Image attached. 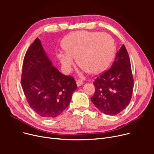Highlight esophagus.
Listing matches in <instances>:
<instances>
[{
    "label": "esophagus",
    "mask_w": 154,
    "mask_h": 154,
    "mask_svg": "<svg viewBox=\"0 0 154 154\" xmlns=\"http://www.w3.org/2000/svg\"><path fill=\"white\" fill-rule=\"evenodd\" d=\"M76 83H77V85L78 87L81 85L82 84H83V81L82 80H77L76 81Z\"/></svg>",
    "instance_id": "1"
}]
</instances>
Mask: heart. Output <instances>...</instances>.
<instances>
[{"mask_svg":"<svg viewBox=\"0 0 154 154\" xmlns=\"http://www.w3.org/2000/svg\"><path fill=\"white\" fill-rule=\"evenodd\" d=\"M65 52L57 58L65 72H69L76 57L78 64L91 74L106 69L115 52L114 40L106 33L79 31L68 35L62 44Z\"/></svg>","mask_w":154,"mask_h":154,"instance_id":"heart-1","label":"heart"}]
</instances>
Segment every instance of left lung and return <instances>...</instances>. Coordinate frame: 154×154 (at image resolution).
<instances>
[{
  "label": "left lung",
  "instance_id": "obj_1",
  "mask_svg": "<svg viewBox=\"0 0 154 154\" xmlns=\"http://www.w3.org/2000/svg\"><path fill=\"white\" fill-rule=\"evenodd\" d=\"M94 84L95 91L91 101L103 114L117 115L129 104L134 79L130 58L124 44L117 51L112 67L97 77Z\"/></svg>",
  "mask_w": 154,
  "mask_h": 154
}]
</instances>
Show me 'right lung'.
I'll use <instances>...</instances> for the list:
<instances>
[{
	"instance_id": "1",
	"label": "right lung",
	"mask_w": 154,
	"mask_h": 154,
	"mask_svg": "<svg viewBox=\"0 0 154 154\" xmlns=\"http://www.w3.org/2000/svg\"><path fill=\"white\" fill-rule=\"evenodd\" d=\"M21 84L30 107L47 119L59 116L77 88L74 77L61 74L52 66L38 38L24 57Z\"/></svg>"
}]
</instances>
